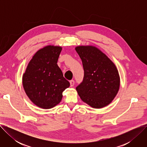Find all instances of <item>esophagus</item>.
Masks as SVG:
<instances>
[{
    "label": "esophagus",
    "mask_w": 147,
    "mask_h": 147,
    "mask_svg": "<svg viewBox=\"0 0 147 147\" xmlns=\"http://www.w3.org/2000/svg\"><path fill=\"white\" fill-rule=\"evenodd\" d=\"M70 86L73 87L74 85V80H70Z\"/></svg>",
    "instance_id": "obj_1"
}]
</instances>
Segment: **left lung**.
Listing matches in <instances>:
<instances>
[{"instance_id": "8db88e82", "label": "left lung", "mask_w": 147, "mask_h": 147, "mask_svg": "<svg viewBox=\"0 0 147 147\" xmlns=\"http://www.w3.org/2000/svg\"><path fill=\"white\" fill-rule=\"evenodd\" d=\"M84 70L83 81L76 87L81 99L93 108L108 105L120 87V76L113 61L100 49L92 45L75 48Z\"/></svg>"}]
</instances>
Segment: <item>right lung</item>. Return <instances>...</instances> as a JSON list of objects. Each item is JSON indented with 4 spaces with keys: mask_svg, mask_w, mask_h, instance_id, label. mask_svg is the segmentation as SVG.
I'll use <instances>...</instances> for the list:
<instances>
[{
    "mask_svg": "<svg viewBox=\"0 0 147 147\" xmlns=\"http://www.w3.org/2000/svg\"><path fill=\"white\" fill-rule=\"evenodd\" d=\"M62 48L48 45L38 50L28 63L22 82L30 100L39 108L48 109L59 104L62 93L70 86L57 65Z\"/></svg>",
    "mask_w": 147,
    "mask_h": 147,
    "instance_id": "add662e5",
    "label": "right lung"
}]
</instances>
